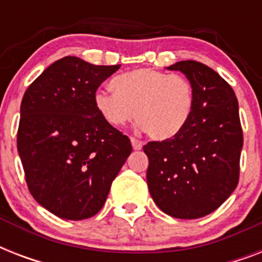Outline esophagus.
<instances>
[{
	"label": "esophagus",
	"mask_w": 262,
	"mask_h": 262,
	"mask_svg": "<svg viewBox=\"0 0 262 262\" xmlns=\"http://www.w3.org/2000/svg\"><path fill=\"white\" fill-rule=\"evenodd\" d=\"M130 141H132V145H133V148H135L136 151H139V149H141V148L144 147V141L136 139V137H132Z\"/></svg>",
	"instance_id": "esophagus-1"
}]
</instances>
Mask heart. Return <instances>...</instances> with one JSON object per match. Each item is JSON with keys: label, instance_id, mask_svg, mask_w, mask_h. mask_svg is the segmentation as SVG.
<instances>
[{"label": "heart", "instance_id": "1", "mask_svg": "<svg viewBox=\"0 0 262 262\" xmlns=\"http://www.w3.org/2000/svg\"><path fill=\"white\" fill-rule=\"evenodd\" d=\"M114 91L98 90L95 106L115 127L137 118L141 129L155 140L177 136L190 119L194 90L185 76L156 69H136L117 76Z\"/></svg>", "mask_w": 262, "mask_h": 262}]
</instances>
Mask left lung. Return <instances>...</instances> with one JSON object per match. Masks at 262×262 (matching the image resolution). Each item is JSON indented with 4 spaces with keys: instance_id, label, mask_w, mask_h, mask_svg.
Instances as JSON below:
<instances>
[{
    "instance_id": "left-lung-1",
    "label": "left lung",
    "mask_w": 262,
    "mask_h": 262,
    "mask_svg": "<svg viewBox=\"0 0 262 262\" xmlns=\"http://www.w3.org/2000/svg\"><path fill=\"white\" fill-rule=\"evenodd\" d=\"M194 90L186 126L172 139L144 145L148 189L156 205L178 219H199L217 209L239 181L244 145L238 100L231 85L197 61H181Z\"/></svg>"
}]
</instances>
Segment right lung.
Listing matches in <instances>:
<instances>
[{"instance_id": "right-lung-1", "label": "right lung", "mask_w": 262, "mask_h": 262, "mask_svg": "<svg viewBox=\"0 0 262 262\" xmlns=\"http://www.w3.org/2000/svg\"><path fill=\"white\" fill-rule=\"evenodd\" d=\"M119 67L65 57L34 80L23 96L17 151L27 186L61 219L96 215L130 155L129 137L103 118L94 100L99 85Z\"/></svg>"}]
</instances>
